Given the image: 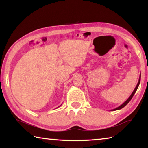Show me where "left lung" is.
<instances>
[{"label": "left lung", "instance_id": "8db88e82", "mask_svg": "<svg viewBox=\"0 0 148 148\" xmlns=\"http://www.w3.org/2000/svg\"><path fill=\"white\" fill-rule=\"evenodd\" d=\"M140 77H141V74H140V77H139L138 82V84H137V85H136V87H135V88H134V89L133 92H132V94L131 95V96H130V97H129L128 99H127V101H125V102H123V103L121 105H120L119 106H118V107H117V108H115V109H113V110H112V111H115V110H118L121 109V108H123L125 107V106H126V105H127V104L129 103V102H130V101H131V100L132 99V97L134 96V95L135 94V92H136V90H137V89H138V86H139V84H140Z\"/></svg>", "mask_w": 148, "mask_h": 148}]
</instances>
